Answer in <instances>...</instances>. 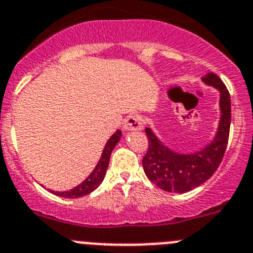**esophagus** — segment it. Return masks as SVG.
<instances>
[{"label":"esophagus","mask_w":253,"mask_h":253,"mask_svg":"<svg viewBox=\"0 0 253 253\" xmlns=\"http://www.w3.org/2000/svg\"><path fill=\"white\" fill-rule=\"evenodd\" d=\"M143 127L142 125V120L138 115H128L125 119L124 122V131L126 132H131V131H140L141 128Z\"/></svg>","instance_id":"34e87169"}]
</instances>
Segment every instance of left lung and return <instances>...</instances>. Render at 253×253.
Masks as SVG:
<instances>
[{
	"label": "left lung",
	"mask_w": 253,
	"mask_h": 253,
	"mask_svg": "<svg viewBox=\"0 0 253 253\" xmlns=\"http://www.w3.org/2000/svg\"><path fill=\"white\" fill-rule=\"evenodd\" d=\"M207 86L219 92V122L214 137L192 153H180L171 150L146 127L148 151L142 160L143 171L148 180L167 192L185 193L201 186L218 169L228 142L231 125V97L227 88L214 73L202 77Z\"/></svg>",
	"instance_id": "obj_1"
}]
</instances>
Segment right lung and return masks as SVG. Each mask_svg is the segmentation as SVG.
I'll use <instances>...</instances> for the list:
<instances>
[{
  "label": "right lung",
  "instance_id": "add662e5",
  "mask_svg": "<svg viewBox=\"0 0 253 253\" xmlns=\"http://www.w3.org/2000/svg\"><path fill=\"white\" fill-rule=\"evenodd\" d=\"M121 136H122V132L120 131V129H117V131H116L110 138H108L105 147H103L102 155H101L97 165H96V167L93 169V171L87 176L86 180H84L80 185H77L76 187L71 188V190L68 191H62V192H58V191H51V192L56 196H60V197L79 198V197H82V196L88 195V193H91L92 191L96 190V188L102 183L103 178H105L106 171H107L108 164H110L111 153H112L113 148L116 147V145L119 143V141L121 140Z\"/></svg>",
  "mask_w": 253,
  "mask_h": 253
}]
</instances>
